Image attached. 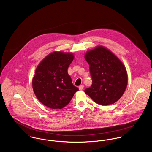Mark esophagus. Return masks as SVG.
Returning a JSON list of instances; mask_svg holds the SVG:
<instances>
[{"instance_id": "1", "label": "esophagus", "mask_w": 152, "mask_h": 152, "mask_svg": "<svg viewBox=\"0 0 152 152\" xmlns=\"http://www.w3.org/2000/svg\"><path fill=\"white\" fill-rule=\"evenodd\" d=\"M83 88H84V86H83V85H80L79 87V90H83Z\"/></svg>"}]
</instances>
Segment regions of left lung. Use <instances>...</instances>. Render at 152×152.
<instances>
[{"mask_svg":"<svg viewBox=\"0 0 152 152\" xmlns=\"http://www.w3.org/2000/svg\"><path fill=\"white\" fill-rule=\"evenodd\" d=\"M85 58L89 64L91 87L85 92L96 103H115L123 94L127 85L126 69L119 59L106 48L99 46L87 52Z\"/></svg>","mask_w":152,"mask_h":152,"instance_id":"1","label":"left lung"}]
</instances>
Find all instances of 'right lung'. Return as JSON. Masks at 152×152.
Returning a JSON list of instances; mask_svg holds the SVG:
<instances>
[{
  "instance_id": "right-lung-1",
  "label": "right lung",
  "mask_w": 152,
  "mask_h": 152,
  "mask_svg": "<svg viewBox=\"0 0 152 152\" xmlns=\"http://www.w3.org/2000/svg\"><path fill=\"white\" fill-rule=\"evenodd\" d=\"M74 59L72 53L53 52L39 63L32 80L37 99L50 109H62L79 89L73 86L67 69Z\"/></svg>"
}]
</instances>
